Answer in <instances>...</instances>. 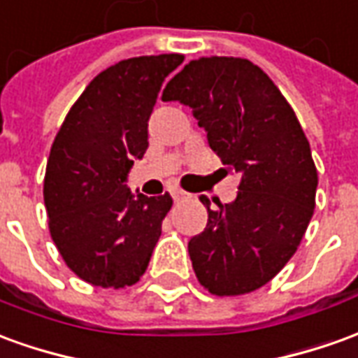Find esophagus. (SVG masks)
<instances>
[{
    "label": "esophagus",
    "mask_w": 358,
    "mask_h": 358,
    "mask_svg": "<svg viewBox=\"0 0 358 358\" xmlns=\"http://www.w3.org/2000/svg\"><path fill=\"white\" fill-rule=\"evenodd\" d=\"M171 194H172V199H174V201H180V199H184V197L187 196L186 192H182V189H172Z\"/></svg>",
    "instance_id": "esophagus-1"
}]
</instances>
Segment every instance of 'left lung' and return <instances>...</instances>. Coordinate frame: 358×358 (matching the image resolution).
Segmentation results:
<instances>
[{
  "label": "left lung",
  "instance_id": "8db88e82",
  "mask_svg": "<svg viewBox=\"0 0 358 358\" xmlns=\"http://www.w3.org/2000/svg\"><path fill=\"white\" fill-rule=\"evenodd\" d=\"M162 101L192 108L222 164L240 172L238 196H201L207 227L187 242L199 283L217 296L269 283L301 244L316 205L318 172L294 110L250 59H192L172 77Z\"/></svg>",
  "mask_w": 358,
  "mask_h": 358
}]
</instances>
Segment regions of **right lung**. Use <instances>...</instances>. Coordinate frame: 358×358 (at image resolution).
<instances>
[{"mask_svg":"<svg viewBox=\"0 0 358 358\" xmlns=\"http://www.w3.org/2000/svg\"><path fill=\"white\" fill-rule=\"evenodd\" d=\"M182 54L122 59L99 73L67 112L50 151L44 205L57 252L87 283L136 285L171 211L169 194L126 186L134 159L149 147V118Z\"/></svg>","mask_w":358,"mask_h":358,"instance_id":"1","label":"right lung"}]
</instances>
